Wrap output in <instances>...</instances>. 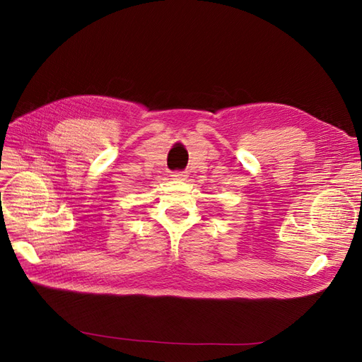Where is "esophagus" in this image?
Returning a JSON list of instances; mask_svg holds the SVG:
<instances>
[{"instance_id":"esophagus-1","label":"esophagus","mask_w":362,"mask_h":362,"mask_svg":"<svg viewBox=\"0 0 362 362\" xmlns=\"http://www.w3.org/2000/svg\"><path fill=\"white\" fill-rule=\"evenodd\" d=\"M171 177L174 180H187L188 179V173L187 171H177V173H173Z\"/></svg>"}]
</instances>
